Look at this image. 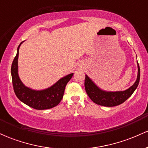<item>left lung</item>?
I'll return each mask as SVG.
<instances>
[{"mask_svg": "<svg viewBox=\"0 0 148 148\" xmlns=\"http://www.w3.org/2000/svg\"><path fill=\"white\" fill-rule=\"evenodd\" d=\"M137 64H138V75H137L136 81H135L133 86L124 91L107 92L103 90L100 89L87 75H86L85 88L88 95L93 102L103 106H115L125 102L133 94L139 84L140 67L138 62Z\"/></svg>", "mask_w": 148, "mask_h": 148, "instance_id": "1", "label": "left lung"}]
</instances>
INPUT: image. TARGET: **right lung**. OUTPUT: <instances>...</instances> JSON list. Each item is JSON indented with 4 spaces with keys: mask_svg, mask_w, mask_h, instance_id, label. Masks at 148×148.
Wrapping results in <instances>:
<instances>
[{
    "mask_svg": "<svg viewBox=\"0 0 148 148\" xmlns=\"http://www.w3.org/2000/svg\"><path fill=\"white\" fill-rule=\"evenodd\" d=\"M21 42L17 48V53L11 67V74L14 90L18 99L31 108L37 110H45L57 106L63 97L64 89L67 83L72 79L73 73L64 76L55 84L47 89L35 90L25 86L18 74V58Z\"/></svg>",
    "mask_w": 148,
    "mask_h": 148,
    "instance_id": "obj_1",
    "label": "right lung"
}]
</instances>
